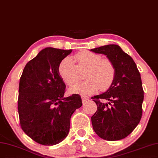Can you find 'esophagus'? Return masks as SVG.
<instances>
[{"instance_id":"esophagus-1","label":"esophagus","mask_w":158,"mask_h":158,"mask_svg":"<svg viewBox=\"0 0 158 158\" xmlns=\"http://www.w3.org/2000/svg\"><path fill=\"white\" fill-rule=\"evenodd\" d=\"M89 99V97L81 96V101H82V102H86V101H88Z\"/></svg>"}]
</instances>
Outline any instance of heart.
Returning <instances> with one entry per match:
<instances>
[{"label": "heart", "instance_id": "obj_1", "mask_svg": "<svg viewBox=\"0 0 158 158\" xmlns=\"http://www.w3.org/2000/svg\"><path fill=\"white\" fill-rule=\"evenodd\" d=\"M77 65L70 57L62 60L59 65L58 72L64 83L72 86L84 78L86 81L74 85L69 89L72 94L89 96L100 89L104 91L113 82L116 69L110 60L104 58L98 54L84 51L75 55Z\"/></svg>", "mask_w": 158, "mask_h": 158}]
</instances>
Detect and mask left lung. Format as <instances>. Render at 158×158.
Instances as JSON below:
<instances>
[{"label":"left lung","instance_id":"1","mask_svg":"<svg viewBox=\"0 0 158 158\" xmlns=\"http://www.w3.org/2000/svg\"><path fill=\"white\" fill-rule=\"evenodd\" d=\"M91 51L106 55L116 69L110 88L91 98L97 105V111L91 117L93 129L107 141L123 139L134 131L141 119L144 96L141 74L132 57L118 45H106Z\"/></svg>","mask_w":158,"mask_h":158}]
</instances>
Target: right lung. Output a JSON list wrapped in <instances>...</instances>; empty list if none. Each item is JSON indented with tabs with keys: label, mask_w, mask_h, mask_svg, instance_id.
Wrapping results in <instances>:
<instances>
[{
	"label": "right lung",
	"mask_w": 158,
	"mask_h": 158,
	"mask_svg": "<svg viewBox=\"0 0 158 158\" xmlns=\"http://www.w3.org/2000/svg\"><path fill=\"white\" fill-rule=\"evenodd\" d=\"M72 51L46 48L28 62L19 79L17 109L21 127L44 146L65 139L72 114L82 106L79 94L64 97L66 86L58 72L61 61Z\"/></svg>",
	"instance_id": "add662e5"
}]
</instances>
